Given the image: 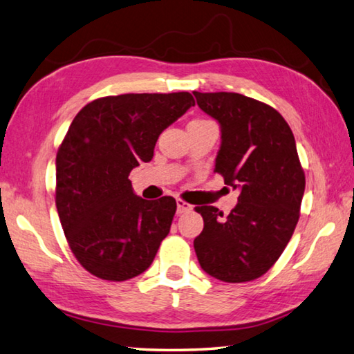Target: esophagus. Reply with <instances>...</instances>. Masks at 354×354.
I'll use <instances>...</instances> for the list:
<instances>
[{"label": "esophagus", "instance_id": "obj_1", "mask_svg": "<svg viewBox=\"0 0 354 354\" xmlns=\"http://www.w3.org/2000/svg\"><path fill=\"white\" fill-rule=\"evenodd\" d=\"M192 209V206L185 202L183 198H177V214H183V212H188Z\"/></svg>", "mask_w": 354, "mask_h": 354}]
</instances>
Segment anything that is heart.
Listing matches in <instances>:
<instances>
[{
  "label": "heart",
  "mask_w": 354,
  "mask_h": 354,
  "mask_svg": "<svg viewBox=\"0 0 354 354\" xmlns=\"http://www.w3.org/2000/svg\"><path fill=\"white\" fill-rule=\"evenodd\" d=\"M197 122H203V120H194V123H197ZM192 123V122H191Z\"/></svg>",
  "instance_id": "1"
}]
</instances>
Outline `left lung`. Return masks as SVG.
<instances>
[{"instance_id": "left-lung-1", "label": "left lung", "mask_w": 354, "mask_h": 354, "mask_svg": "<svg viewBox=\"0 0 354 354\" xmlns=\"http://www.w3.org/2000/svg\"><path fill=\"white\" fill-rule=\"evenodd\" d=\"M198 108L222 128L214 172L239 188L228 216L197 206L203 231L194 239L198 263L218 281L240 283L263 276L295 232L305 172L288 123L270 104L236 92H194Z\"/></svg>"}]
</instances>
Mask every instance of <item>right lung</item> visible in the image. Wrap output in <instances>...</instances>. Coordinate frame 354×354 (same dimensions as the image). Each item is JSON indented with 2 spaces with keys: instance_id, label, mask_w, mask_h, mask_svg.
Here are the masks:
<instances>
[{
  "instance_id": "1",
  "label": "right lung",
  "mask_w": 354,
  "mask_h": 354,
  "mask_svg": "<svg viewBox=\"0 0 354 354\" xmlns=\"http://www.w3.org/2000/svg\"><path fill=\"white\" fill-rule=\"evenodd\" d=\"M194 103L189 92L109 95L73 118L57 152L55 203L69 248L91 274L123 282L149 268L177 203L136 196L128 177Z\"/></svg>"
}]
</instances>
